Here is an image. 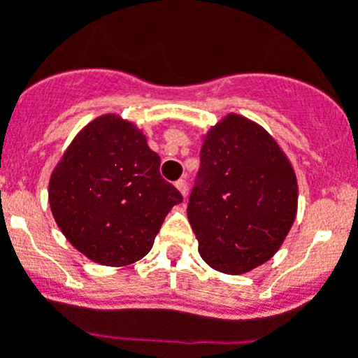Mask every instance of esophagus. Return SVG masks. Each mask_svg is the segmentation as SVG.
I'll return each mask as SVG.
<instances>
[{
    "label": "esophagus",
    "mask_w": 358,
    "mask_h": 358,
    "mask_svg": "<svg viewBox=\"0 0 358 358\" xmlns=\"http://www.w3.org/2000/svg\"><path fill=\"white\" fill-rule=\"evenodd\" d=\"M176 188L179 189V192H181L182 195H186V192H188V185H186L185 179H179V181L176 182Z\"/></svg>",
    "instance_id": "34e87169"
}]
</instances>
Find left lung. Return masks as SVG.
I'll use <instances>...</instances> for the list:
<instances>
[{
  "label": "left lung",
  "instance_id": "8db88e82",
  "mask_svg": "<svg viewBox=\"0 0 358 358\" xmlns=\"http://www.w3.org/2000/svg\"><path fill=\"white\" fill-rule=\"evenodd\" d=\"M296 204L293 166L266 131L239 115L209 131L186 209L209 266L236 275L266 262Z\"/></svg>",
  "mask_w": 358,
  "mask_h": 358
}]
</instances>
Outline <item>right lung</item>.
Listing matches in <instances>:
<instances>
[{
  "label": "right lung",
  "mask_w": 358,
  "mask_h": 358,
  "mask_svg": "<svg viewBox=\"0 0 358 358\" xmlns=\"http://www.w3.org/2000/svg\"><path fill=\"white\" fill-rule=\"evenodd\" d=\"M159 163L133 124L115 115L88 124L49 182V204L65 238L106 266L149 254L165 216L182 202Z\"/></svg>",
  "instance_id": "add662e5"
}]
</instances>
